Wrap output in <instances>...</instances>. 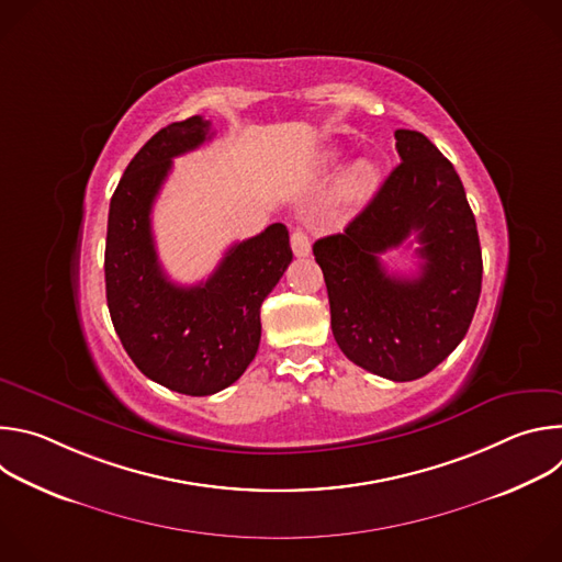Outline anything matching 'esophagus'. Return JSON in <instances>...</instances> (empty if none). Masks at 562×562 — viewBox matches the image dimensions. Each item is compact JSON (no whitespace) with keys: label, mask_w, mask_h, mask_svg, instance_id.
I'll list each match as a JSON object with an SVG mask.
<instances>
[{"label":"esophagus","mask_w":562,"mask_h":562,"mask_svg":"<svg viewBox=\"0 0 562 562\" xmlns=\"http://www.w3.org/2000/svg\"><path fill=\"white\" fill-rule=\"evenodd\" d=\"M291 249H293V256H297V258H304L311 254V243H308L306 231L295 228L291 233Z\"/></svg>","instance_id":"esophagus-1"}]
</instances>
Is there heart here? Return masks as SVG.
I'll return each instance as SVG.
<instances>
[{
	"mask_svg": "<svg viewBox=\"0 0 562 562\" xmlns=\"http://www.w3.org/2000/svg\"><path fill=\"white\" fill-rule=\"evenodd\" d=\"M378 187V169L367 162V159H360L356 162L340 180V195L347 202H362L367 200Z\"/></svg>",
	"mask_w": 562,
	"mask_h": 562,
	"instance_id": "heart-1",
	"label": "heart"
}]
</instances>
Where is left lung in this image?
Returning a JSON list of instances; mask_svg holds the SVG:
<instances>
[{"label":"left lung","mask_w":562,"mask_h":562,"mask_svg":"<svg viewBox=\"0 0 562 562\" xmlns=\"http://www.w3.org/2000/svg\"><path fill=\"white\" fill-rule=\"evenodd\" d=\"M403 162L342 233L319 237L331 329L358 367L407 382L436 369L467 336L483 284V254L464 187L449 159L418 131L397 128ZM416 234V279L385 273L378 252Z\"/></svg>","instance_id":"8db88e82"}]
</instances>
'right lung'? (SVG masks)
I'll list each match as a JSON object with an SVG mask.
<instances>
[{
    "label": "right lung",
    "mask_w": 562,
    "mask_h": 562,
    "mask_svg": "<svg viewBox=\"0 0 562 562\" xmlns=\"http://www.w3.org/2000/svg\"><path fill=\"white\" fill-rule=\"evenodd\" d=\"M211 139L193 115L157 131L131 159L109 209L106 302L135 367L171 391L211 395L247 371L260 347V306L293 260L289 231L276 222L233 245L209 280L171 282L157 260L153 202L173 157Z\"/></svg>",
    "instance_id": "add662e5"
}]
</instances>
